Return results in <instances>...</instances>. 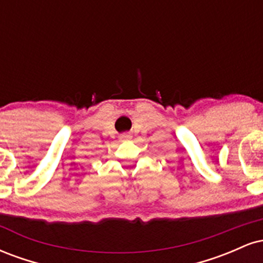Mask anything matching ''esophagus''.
I'll use <instances>...</instances> for the list:
<instances>
[{
  "label": "esophagus",
  "mask_w": 263,
  "mask_h": 263,
  "mask_svg": "<svg viewBox=\"0 0 263 263\" xmlns=\"http://www.w3.org/2000/svg\"><path fill=\"white\" fill-rule=\"evenodd\" d=\"M121 138H123V140H128V138H131V135L123 134V135L121 136Z\"/></svg>",
  "instance_id": "obj_1"
}]
</instances>
